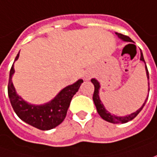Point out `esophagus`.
<instances>
[{"label":"esophagus","instance_id":"obj_1","mask_svg":"<svg viewBox=\"0 0 157 157\" xmlns=\"http://www.w3.org/2000/svg\"><path fill=\"white\" fill-rule=\"evenodd\" d=\"M84 78H85V80H89V79L91 78V75L90 74H86Z\"/></svg>","mask_w":157,"mask_h":157}]
</instances>
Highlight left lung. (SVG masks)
<instances>
[{"label":"left lung","instance_id":"1","mask_svg":"<svg viewBox=\"0 0 157 157\" xmlns=\"http://www.w3.org/2000/svg\"><path fill=\"white\" fill-rule=\"evenodd\" d=\"M116 35L120 38V39H122V41H129V42H133V41L128 37L127 35H122V34H119V33H116ZM140 60L141 61H143L145 63V61H144V58H143V53L141 51V58H140ZM145 68H146V73H147V76H148V79L149 78V71H148V68H147V66H146V63H145ZM91 82H92V83L94 84V86H95V91H94V95H93V101H94V103H95V107H96V110L98 112V114L100 115V116L103 119V120H105L107 122H111V123H125V122H129V121H131L133 120L136 116H137L138 114L141 112V110L143 109V108L145 105V103H146V101L148 100V97H147V99L145 100V102L143 103V106L136 110V112H134L132 114H130V115H128V116H116L115 115H111L110 113L109 112V111L106 110V109L104 108V105L102 104V102L100 100V97H99V89H100V83L98 82V81L97 80H95V79H92L91 80Z\"/></svg>","mask_w":157,"mask_h":157}]
</instances>
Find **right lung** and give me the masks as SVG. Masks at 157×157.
<instances>
[{"label":"right lung","instance_id":"add662e5","mask_svg":"<svg viewBox=\"0 0 157 157\" xmlns=\"http://www.w3.org/2000/svg\"><path fill=\"white\" fill-rule=\"evenodd\" d=\"M19 54L14 61L19 58ZM14 73V64L10 69L8 93L11 105L20 119L33 127L41 130H49L61 124L65 119L67 111L74 95L78 91L81 84L83 82L82 79L72 85L67 86L50 101L42 105H33L25 101L16 94L13 82L12 75Z\"/></svg>","mask_w":157,"mask_h":157}]
</instances>
